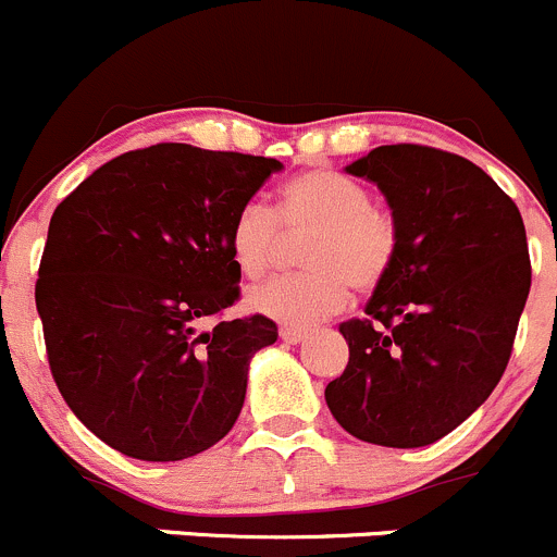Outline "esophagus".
I'll use <instances>...</instances> for the list:
<instances>
[{
  "mask_svg": "<svg viewBox=\"0 0 557 557\" xmlns=\"http://www.w3.org/2000/svg\"><path fill=\"white\" fill-rule=\"evenodd\" d=\"M278 335H281V341H286V344H300V341L308 335V330L306 327H289V324H286V327L278 330Z\"/></svg>",
  "mask_w": 557,
  "mask_h": 557,
  "instance_id": "1",
  "label": "esophagus"
}]
</instances>
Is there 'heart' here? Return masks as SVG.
Wrapping results in <instances>:
<instances>
[{
  "label": "heart",
  "mask_w": 557,
  "mask_h": 557,
  "mask_svg": "<svg viewBox=\"0 0 557 557\" xmlns=\"http://www.w3.org/2000/svg\"><path fill=\"white\" fill-rule=\"evenodd\" d=\"M371 202L366 186L333 170L292 178L281 189L278 213L257 200L244 202L227 233L230 257L244 278L268 276L281 251V233L286 238L311 233L300 249L306 271L249 292L251 311L306 327L341 311L349 286L362 295L382 286L398 262L400 224L387 208Z\"/></svg>",
  "instance_id": "1"
}]
</instances>
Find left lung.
Instances as JSON below:
<instances>
[{
	"mask_svg": "<svg viewBox=\"0 0 557 557\" xmlns=\"http://www.w3.org/2000/svg\"><path fill=\"white\" fill-rule=\"evenodd\" d=\"M346 173L379 186L400 224V255L366 317L338 327L349 366L324 400L360 442L428 447L504 376L531 292L525 224L511 197L458 153L379 146Z\"/></svg>",
	"mask_w": 557,
	"mask_h": 557,
	"instance_id": "1",
	"label": "left lung"
}]
</instances>
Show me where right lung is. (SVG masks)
I'll return each instance as SVG.
<instances>
[{
  "label": "right lung",
  "mask_w": 557,
  "mask_h": 557,
  "mask_svg": "<svg viewBox=\"0 0 557 557\" xmlns=\"http://www.w3.org/2000/svg\"><path fill=\"white\" fill-rule=\"evenodd\" d=\"M284 164L186 143L110 159L51 216L35 286L53 382L126 458L168 463L233 431L262 313L206 327L240 295L230 222Z\"/></svg>",
  "instance_id": "right-lung-1"
}]
</instances>
